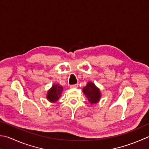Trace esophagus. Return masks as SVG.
I'll return each instance as SVG.
<instances>
[{
    "label": "esophagus",
    "mask_w": 149,
    "mask_h": 149,
    "mask_svg": "<svg viewBox=\"0 0 149 149\" xmlns=\"http://www.w3.org/2000/svg\"><path fill=\"white\" fill-rule=\"evenodd\" d=\"M78 87V84H74V85H71L70 86L71 88H77Z\"/></svg>",
    "instance_id": "1"
}]
</instances>
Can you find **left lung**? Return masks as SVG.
Listing matches in <instances>:
<instances>
[{"label":"left lung","instance_id":"1","mask_svg":"<svg viewBox=\"0 0 149 149\" xmlns=\"http://www.w3.org/2000/svg\"><path fill=\"white\" fill-rule=\"evenodd\" d=\"M82 91L88 101L91 104H96L101 98V93L100 89L95 86V84L91 81L87 84L86 86L83 88Z\"/></svg>","mask_w":149,"mask_h":149}]
</instances>
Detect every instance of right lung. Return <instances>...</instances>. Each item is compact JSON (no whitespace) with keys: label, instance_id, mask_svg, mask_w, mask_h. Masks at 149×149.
Wrapping results in <instances>:
<instances>
[{"label":"right lung","instance_id":"add662e5","mask_svg":"<svg viewBox=\"0 0 149 149\" xmlns=\"http://www.w3.org/2000/svg\"><path fill=\"white\" fill-rule=\"evenodd\" d=\"M62 91L63 87L59 84H54L48 91L47 94V99L52 103L56 102L61 96Z\"/></svg>","mask_w":149,"mask_h":149}]
</instances>
